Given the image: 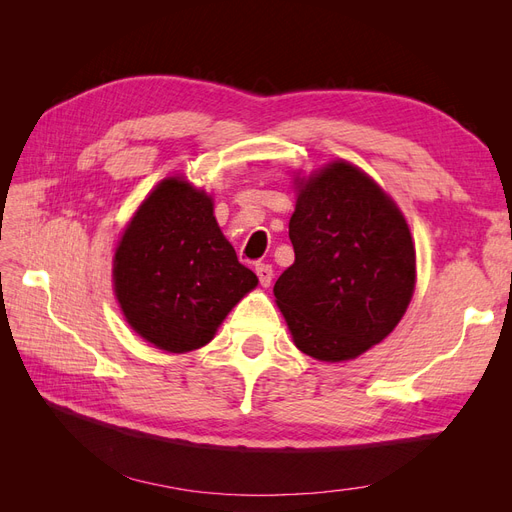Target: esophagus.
Listing matches in <instances>:
<instances>
[{
	"instance_id": "esophagus-1",
	"label": "esophagus",
	"mask_w": 512,
	"mask_h": 512,
	"mask_svg": "<svg viewBox=\"0 0 512 512\" xmlns=\"http://www.w3.org/2000/svg\"><path fill=\"white\" fill-rule=\"evenodd\" d=\"M256 275H258V280H260V286H269L271 284V280H273V269H271V265H265V262H258L256 265Z\"/></svg>"
}]
</instances>
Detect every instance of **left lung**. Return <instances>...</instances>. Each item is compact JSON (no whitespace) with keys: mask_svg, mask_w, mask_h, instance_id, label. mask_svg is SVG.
Here are the masks:
<instances>
[{"mask_svg":"<svg viewBox=\"0 0 512 512\" xmlns=\"http://www.w3.org/2000/svg\"><path fill=\"white\" fill-rule=\"evenodd\" d=\"M294 183V262L273 286L275 303L301 352L327 363L356 359L410 305V228L393 198L350 162H331Z\"/></svg>","mask_w":512,"mask_h":512,"instance_id":"8db88e82","label":"left lung"}]
</instances>
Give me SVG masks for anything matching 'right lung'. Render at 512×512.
<instances>
[{
	"mask_svg": "<svg viewBox=\"0 0 512 512\" xmlns=\"http://www.w3.org/2000/svg\"><path fill=\"white\" fill-rule=\"evenodd\" d=\"M113 284L130 327L156 348L183 354L211 342L258 277L222 235L213 198L168 177L123 230Z\"/></svg>",
	"mask_w": 512,
	"mask_h": 512,
	"instance_id": "right-lung-1",
	"label": "right lung"
}]
</instances>
